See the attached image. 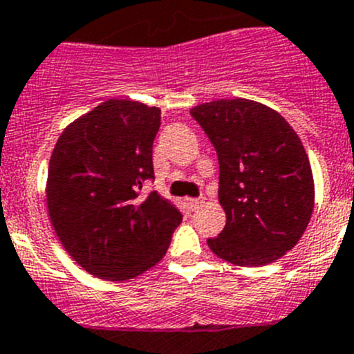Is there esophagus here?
I'll use <instances>...</instances> for the list:
<instances>
[{"mask_svg": "<svg viewBox=\"0 0 354 354\" xmlns=\"http://www.w3.org/2000/svg\"><path fill=\"white\" fill-rule=\"evenodd\" d=\"M203 203V198H187V205L191 210H196Z\"/></svg>", "mask_w": 354, "mask_h": 354, "instance_id": "esophagus-1", "label": "esophagus"}]
</instances>
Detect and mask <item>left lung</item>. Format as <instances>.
<instances>
[{"instance_id": "1", "label": "left lung", "mask_w": 354, "mask_h": 354, "mask_svg": "<svg viewBox=\"0 0 354 354\" xmlns=\"http://www.w3.org/2000/svg\"><path fill=\"white\" fill-rule=\"evenodd\" d=\"M219 161L226 225L210 251L241 267H261L295 248L314 209V180L302 142L275 110L251 100L191 109Z\"/></svg>"}]
</instances>
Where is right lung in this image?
Instances as JSON below:
<instances>
[{
    "mask_svg": "<svg viewBox=\"0 0 354 354\" xmlns=\"http://www.w3.org/2000/svg\"><path fill=\"white\" fill-rule=\"evenodd\" d=\"M161 110L109 100L71 122L48 163V216L68 254L110 281L137 277L170 245L183 214L156 191L152 144Z\"/></svg>",
    "mask_w": 354,
    "mask_h": 354,
    "instance_id": "right-lung-1",
    "label": "right lung"
}]
</instances>
